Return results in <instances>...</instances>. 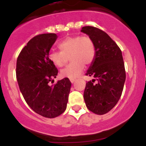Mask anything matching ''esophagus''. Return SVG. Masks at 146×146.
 <instances>
[{"label": "esophagus", "mask_w": 146, "mask_h": 146, "mask_svg": "<svg viewBox=\"0 0 146 146\" xmlns=\"http://www.w3.org/2000/svg\"><path fill=\"white\" fill-rule=\"evenodd\" d=\"M70 82H72V83H73V82H74L75 81H76V79H73V78H70Z\"/></svg>", "instance_id": "obj_1"}]
</instances>
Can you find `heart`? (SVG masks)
<instances>
[{
    "mask_svg": "<svg viewBox=\"0 0 146 146\" xmlns=\"http://www.w3.org/2000/svg\"><path fill=\"white\" fill-rule=\"evenodd\" d=\"M58 47L60 51H50L48 56L56 67L64 66L69 56L71 63L60 73L64 78L74 79L78 77L85 68V64L91 65L96 58V46L93 39L87 35L68 36L60 42Z\"/></svg>",
    "mask_w": 146,
    "mask_h": 146,
    "instance_id": "b5f03b06",
    "label": "heart"
}]
</instances>
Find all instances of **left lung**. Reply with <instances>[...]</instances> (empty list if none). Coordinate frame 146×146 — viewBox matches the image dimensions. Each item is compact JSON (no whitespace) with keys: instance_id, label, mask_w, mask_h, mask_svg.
<instances>
[{"instance_id":"1","label":"left lung","mask_w":146,"mask_h":146,"mask_svg":"<svg viewBox=\"0 0 146 146\" xmlns=\"http://www.w3.org/2000/svg\"><path fill=\"white\" fill-rule=\"evenodd\" d=\"M81 32L93 39L97 50L95 61L85 73L94 79L86 83L84 100L90 111L102 115L109 112L121 96L126 80L122 53L116 42L102 29L86 26Z\"/></svg>"}]
</instances>
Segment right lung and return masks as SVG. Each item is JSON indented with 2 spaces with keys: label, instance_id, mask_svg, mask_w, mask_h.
Segmentation results:
<instances>
[{
  "label": "right lung",
  "instance_id": "obj_1",
  "mask_svg": "<svg viewBox=\"0 0 146 146\" xmlns=\"http://www.w3.org/2000/svg\"><path fill=\"white\" fill-rule=\"evenodd\" d=\"M57 38L54 33L34 36L20 51L16 64V78L25 100L33 111L46 118L64 112L71 86L68 78L49 85L58 74L48 56Z\"/></svg>",
  "mask_w": 146,
  "mask_h": 146
}]
</instances>
